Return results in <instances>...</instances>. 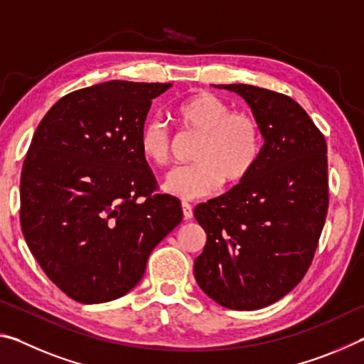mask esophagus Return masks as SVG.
<instances>
[{"label": "esophagus", "instance_id": "1", "mask_svg": "<svg viewBox=\"0 0 364 364\" xmlns=\"http://www.w3.org/2000/svg\"><path fill=\"white\" fill-rule=\"evenodd\" d=\"M181 208H183V217H184V220H191V218H193V205L188 204V202H183Z\"/></svg>", "mask_w": 364, "mask_h": 364}]
</instances>
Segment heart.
Returning a JSON list of instances; mask_svg holds the SVG:
<instances>
[{"mask_svg": "<svg viewBox=\"0 0 364 364\" xmlns=\"http://www.w3.org/2000/svg\"><path fill=\"white\" fill-rule=\"evenodd\" d=\"M175 120L189 134L199 136L193 165L171 170L165 193L194 200L217 193L221 184L239 186L255 170L263 149L262 125L255 115L232 110L208 91H197L173 107ZM173 136L160 119L147 120L139 132V152L146 162L162 167L170 160Z\"/></svg>", "mask_w": 364, "mask_h": 364, "instance_id": "1", "label": "heart"}]
</instances>
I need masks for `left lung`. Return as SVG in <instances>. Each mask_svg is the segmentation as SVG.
I'll return each mask as SVG.
<instances>
[{"instance_id": "1", "label": "left lung", "mask_w": 364, "mask_h": 364, "mask_svg": "<svg viewBox=\"0 0 364 364\" xmlns=\"http://www.w3.org/2000/svg\"><path fill=\"white\" fill-rule=\"evenodd\" d=\"M218 88L247 101L264 143L247 180L194 208L207 232L194 276L217 304L258 310L291 292L315 257L329 207L328 146L292 97L241 83Z\"/></svg>"}]
</instances>
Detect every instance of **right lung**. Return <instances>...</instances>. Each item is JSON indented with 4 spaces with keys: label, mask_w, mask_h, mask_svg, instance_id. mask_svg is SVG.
Returning <instances> with one entry per match:
<instances>
[{
    "label": "right lung",
    "mask_w": 364,
    "mask_h": 364,
    "mask_svg": "<svg viewBox=\"0 0 364 364\" xmlns=\"http://www.w3.org/2000/svg\"><path fill=\"white\" fill-rule=\"evenodd\" d=\"M170 83L112 80L82 88L43 117L22 165L21 226L60 291L102 304L138 284L154 247L181 223L139 152L154 97Z\"/></svg>",
    "instance_id": "add662e5"
}]
</instances>
